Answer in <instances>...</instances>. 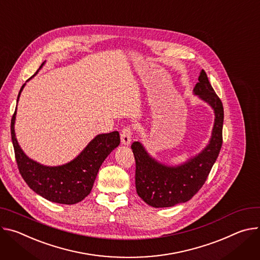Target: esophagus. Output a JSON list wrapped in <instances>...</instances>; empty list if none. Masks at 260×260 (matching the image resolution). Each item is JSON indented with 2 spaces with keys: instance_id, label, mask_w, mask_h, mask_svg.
<instances>
[{
  "instance_id": "34e87169",
  "label": "esophagus",
  "mask_w": 260,
  "mask_h": 260,
  "mask_svg": "<svg viewBox=\"0 0 260 260\" xmlns=\"http://www.w3.org/2000/svg\"><path fill=\"white\" fill-rule=\"evenodd\" d=\"M131 136H132V130L130 127H126L121 132V142L124 146H129L131 143Z\"/></svg>"
}]
</instances>
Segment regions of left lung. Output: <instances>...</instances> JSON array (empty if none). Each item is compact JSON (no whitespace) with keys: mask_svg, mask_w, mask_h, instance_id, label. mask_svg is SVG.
<instances>
[{"mask_svg":"<svg viewBox=\"0 0 260 260\" xmlns=\"http://www.w3.org/2000/svg\"><path fill=\"white\" fill-rule=\"evenodd\" d=\"M193 93L208 103L215 113L211 139L199 154L180 165L170 166L153 158L139 141H134L131 146L136 163V192L153 208H169L187 203L204 186L220 153L224 110L204 69L200 71Z\"/></svg>","mask_w":260,"mask_h":260,"instance_id":"left-lung-1","label":"left lung"}]
</instances>
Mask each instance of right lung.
<instances>
[{
	"instance_id": "1",
	"label": "right lung",
	"mask_w": 260,
	"mask_h": 260,
	"mask_svg": "<svg viewBox=\"0 0 260 260\" xmlns=\"http://www.w3.org/2000/svg\"><path fill=\"white\" fill-rule=\"evenodd\" d=\"M24 85L25 83L18 93L17 102ZM16 109L11 120V138L16 163L24 182L35 193L52 203L62 205L79 203L90 194L99 168L106 157L120 145L119 132L97 135L77 157L66 164L46 166L28 158L18 145L14 131Z\"/></svg>"
}]
</instances>
